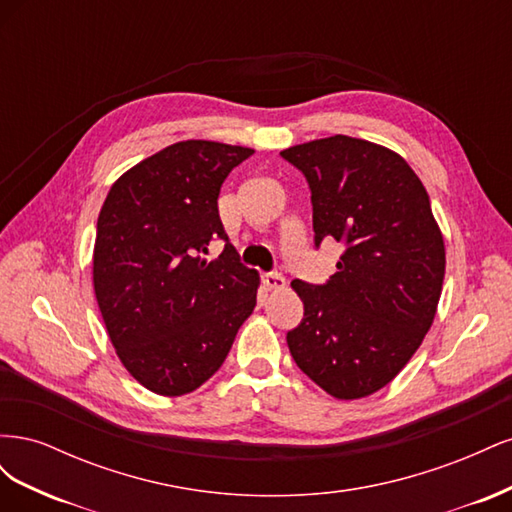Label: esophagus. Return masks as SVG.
I'll list each match as a JSON object with an SVG mask.
<instances>
[{"label":"esophagus","mask_w":512,"mask_h":512,"mask_svg":"<svg viewBox=\"0 0 512 512\" xmlns=\"http://www.w3.org/2000/svg\"><path fill=\"white\" fill-rule=\"evenodd\" d=\"M262 284H265L267 288H284L286 280H284L280 269H273L269 273H262Z\"/></svg>","instance_id":"obj_1"}]
</instances>
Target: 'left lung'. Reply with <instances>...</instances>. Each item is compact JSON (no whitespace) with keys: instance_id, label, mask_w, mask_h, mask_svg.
<instances>
[{"instance_id":"1","label":"left lung","mask_w":512,"mask_h":512,"mask_svg":"<svg viewBox=\"0 0 512 512\" xmlns=\"http://www.w3.org/2000/svg\"><path fill=\"white\" fill-rule=\"evenodd\" d=\"M280 156L312 192L314 243L344 245L327 284L292 280L303 320L294 363L337 399L389 384L421 346L444 282V239L425 185L395 151L335 134Z\"/></svg>"}]
</instances>
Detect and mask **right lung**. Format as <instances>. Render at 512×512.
Segmentation results:
<instances>
[{"label": "right lung", "instance_id": "add662e5", "mask_svg": "<svg viewBox=\"0 0 512 512\" xmlns=\"http://www.w3.org/2000/svg\"><path fill=\"white\" fill-rule=\"evenodd\" d=\"M254 149L181 141L123 173L96 230L94 290L123 367L177 397L218 371L256 307L258 273L239 262L220 220L224 179ZM223 254L207 261L211 240Z\"/></svg>", "mask_w": 512, "mask_h": 512}]
</instances>
